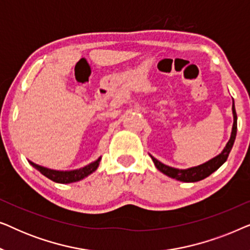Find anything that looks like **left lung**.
Here are the masks:
<instances>
[{
	"label": "left lung",
	"mask_w": 250,
	"mask_h": 250,
	"mask_svg": "<svg viewBox=\"0 0 250 250\" xmlns=\"http://www.w3.org/2000/svg\"><path fill=\"white\" fill-rule=\"evenodd\" d=\"M232 115H233V126H232V131L230 139L227 145H225L224 149L222 150L221 153H218L217 156H215L214 158L208 160V162L201 164V165L189 167L186 169H180V168H174L168 165H165L162 162H159L158 159H156L155 157H151L153 164H155L156 168L160 170L165 175L175 179L181 182H198L206 179L207 176H209L211 173H214L215 170H217L223 164L227 162L229 153H230L232 146H233L235 136H237V114H235V108H234V101L232 102Z\"/></svg>",
	"instance_id": "1"
}]
</instances>
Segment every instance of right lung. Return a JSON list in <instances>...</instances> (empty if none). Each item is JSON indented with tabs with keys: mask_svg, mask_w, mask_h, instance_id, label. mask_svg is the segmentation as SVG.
<instances>
[{
	"mask_svg": "<svg viewBox=\"0 0 250 250\" xmlns=\"http://www.w3.org/2000/svg\"><path fill=\"white\" fill-rule=\"evenodd\" d=\"M100 160H101V157H99L97 160H94V162L88 164V165L82 167V168L71 169V170L51 169V168H47V167L37 165V164L30 162V160H28V163L34 167V168L39 170L41 174H43L44 176H46L47 179L53 181V182L68 184L73 182H78V181L85 179V177H87L90 174L95 172L99 167V164H100Z\"/></svg>",
	"mask_w": 250,
	"mask_h": 250,
	"instance_id": "1",
	"label": "right lung"
}]
</instances>
